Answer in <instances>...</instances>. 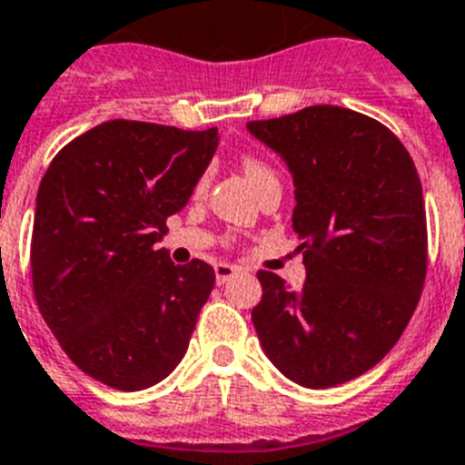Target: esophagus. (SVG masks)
<instances>
[{
  "label": "esophagus",
  "mask_w": 465,
  "mask_h": 465,
  "mask_svg": "<svg viewBox=\"0 0 465 465\" xmlns=\"http://www.w3.org/2000/svg\"><path fill=\"white\" fill-rule=\"evenodd\" d=\"M237 265H230V263H216L213 265V272H216V282L218 284H225V282H230L232 277L237 275Z\"/></svg>",
  "instance_id": "34e87169"
}]
</instances>
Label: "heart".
Instances as JSON below:
<instances>
[{
	"mask_svg": "<svg viewBox=\"0 0 465 465\" xmlns=\"http://www.w3.org/2000/svg\"><path fill=\"white\" fill-rule=\"evenodd\" d=\"M242 169H244V173H247V178L252 181L256 188H259L261 183H265V181H271V178H275V173H272V169L265 162H261L259 157H244L242 160Z\"/></svg>",
	"mask_w": 465,
	"mask_h": 465,
	"instance_id": "b5f03b06",
	"label": "heart"
}]
</instances>
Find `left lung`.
<instances>
[{
	"instance_id": "8db88e82",
	"label": "left lung",
	"mask_w": 465,
	"mask_h": 465,
	"mask_svg": "<svg viewBox=\"0 0 465 465\" xmlns=\"http://www.w3.org/2000/svg\"><path fill=\"white\" fill-rule=\"evenodd\" d=\"M247 131L287 164L305 284L261 271L252 322L282 374L331 388L381 362L426 280V209L410 153L376 119L312 105Z\"/></svg>"
}]
</instances>
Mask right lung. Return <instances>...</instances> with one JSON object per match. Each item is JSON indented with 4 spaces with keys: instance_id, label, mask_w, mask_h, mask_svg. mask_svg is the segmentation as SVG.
I'll return each mask as SVG.
<instances>
[{
    "instance_id": "add662e5",
    "label": "right lung",
    "mask_w": 465,
    "mask_h": 465,
    "mask_svg": "<svg viewBox=\"0 0 465 465\" xmlns=\"http://www.w3.org/2000/svg\"><path fill=\"white\" fill-rule=\"evenodd\" d=\"M218 129L113 119L67 143L35 209L39 312L84 374L143 391L172 374L213 289V268L160 249L166 218L188 204L218 148Z\"/></svg>"
}]
</instances>
